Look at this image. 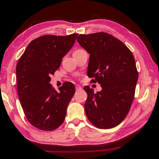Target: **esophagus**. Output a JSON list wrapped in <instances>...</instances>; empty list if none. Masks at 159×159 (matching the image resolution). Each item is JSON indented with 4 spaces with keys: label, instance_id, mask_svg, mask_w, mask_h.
Masks as SVG:
<instances>
[{
    "label": "esophagus",
    "instance_id": "1",
    "mask_svg": "<svg viewBox=\"0 0 159 159\" xmlns=\"http://www.w3.org/2000/svg\"><path fill=\"white\" fill-rule=\"evenodd\" d=\"M82 89V87L80 86V85H75V90L76 91H79V90H81Z\"/></svg>",
    "mask_w": 159,
    "mask_h": 159
}]
</instances>
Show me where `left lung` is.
<instances>
[{"mask_svg": "<svg viewBox=\"0 0 159 159\" xmlns=\"http://www.w3.org/2000/svg\"><path fill=\"white\" fill-rule=\"evenodd\" d=\"M77 41L89 53L88 76L102 88L97 93L88 86L84 88L86 115L98 128H112L126 117L135 97V58L123 42L108 33L80 34Z\"/></svg>", "mask_w": 159, "mask_h": 159, "instance_id": "left-lung-1", "label": "left lung"}]
</instances>
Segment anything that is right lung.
<instances>
[{
  "mask_svg": "<svg viewBox=\"0 0 159 159\" xmlns=\"http://www.w3.org/2000/svg\"><path fill=\"white\" fill-rule=\"evenodd\" d=\"M77 36H41L29 44L19 58L18 96L26 119L36 128L52 131L64 122L75 86L66 82L57 91L50 84V75L60 68L62 58L72 48Z\"/></svg>",
  "mask_w": 159,
  "mask_h": 159,
  "instance_id": "1",
  "label": "right lung"
}]
</instances>
